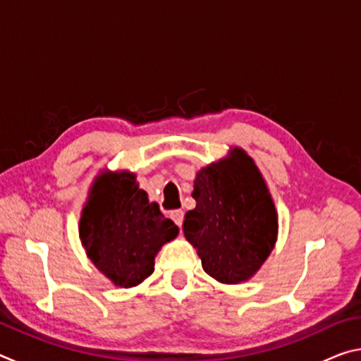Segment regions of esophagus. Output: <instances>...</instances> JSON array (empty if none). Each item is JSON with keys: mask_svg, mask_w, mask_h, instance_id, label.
Masks as SVG:
<instances>
[{"mask_svg": "<svg viewBox=\"0 0 361 361\" xmlns=\"http://www.w3.org/2000/svg\"><path fill=\"white\" fill-rule=\"evenodd\" d=\"M170 218L173 219L175 224L178 226V228H181V224H183V219H185V212H183V210H175V212L170 213Z\"/></svg>", "mask_w": 361, "mask_h": 361, "instance_id": "esophagus-1", "label": "esophagus"}]
</instances>
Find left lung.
<instances>
[{"mask_svg": "<svg viewBox=\"0 0 361 361\" xmlns=\"http://www.w3.org/2000/svg\"><path fill=\"white\" fill-rule=\"evenodd\" d=\"M195 209L183 223L204 271L221 283L253 277L277 240V210L253 159L240 148L195 176Z\"/></svg>", "mask_w": 361, "mask_h": 361, "instance_id": "1", "label": "left lung"}]
</instances>
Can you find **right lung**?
Returning a JSON list of instances; mask_svg holds the SVG:
<instances>
[{
    "label": "right lung",
    "mask_w": 361,
    "mask_h": 361,
    "mask_svg": "<svg viewBox=\"0 0 361 361\" xmlns=\"http://www.w3.org/2000/svg\"><path fill=\"white\" fill-rule=\"evenodd\" d=\"M178 235L129 172H102L90 188L79 237L89 259L116 286L130 288L154 272L159 250Z\"/></svg>",
    "instance_id": "add662e5"
}]
</instances>
